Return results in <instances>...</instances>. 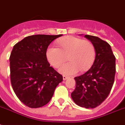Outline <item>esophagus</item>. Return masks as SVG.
Masks as SVG:
<instances>
[{
    "label": "esophagus",
    "instance_id": "1",
    "mask_svg": "<svg viewBox=\"0 0 125 125\" xmlns=\"http://www.w3.org/2000/svg\"><path fill=\"white\" fill-rule=\"evenodd\" d=\"M68 79V77H67V76H65V75H63V79L64 80H66V79Z\"/></svg>",
    "mask_w": 125,
    "mask_h": 125
}]
</instances>
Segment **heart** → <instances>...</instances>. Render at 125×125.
<instances>
[{
    "instance_id": "obj_1",
    "label": "heart",
    "mask_w": 125,
    "mask_h": 125,
    "mask_svg": "<svg viewBox=\"0 0 125 125\" xmlns=\"http://www.w3.org/2000/svg\"><path fill=\"white\" fill-rule=\"evenodd\" d=\"M60 48L50 45L46 51L48 62L55 68L67 60L70 61L61 65L59 72L63 75H72L91 67L96 57V50L92 42L74 36H67L58 41Z\"/></svg>"
}]
</instances>
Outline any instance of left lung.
<instances>
[{"label":"left lung","mask_w":125,"mask_h":125,"mask_svg":"<svg viewBox=\"0 0 125 125\" xmlns=\"http://www.w3.org/2000/svg\"><path fill=\"white\" fill-rule=\"evenodd\" d=\"M84 37L93 44L96 57L87 72L75 77L76 87L71 98L77 105L88 109L100 105L110 93L115 75V57L107 42L92 35Z\"/></svg>","instance_id":"obj_1"}]
</instances>
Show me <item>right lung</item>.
Segmentation results:
<instances>
[{"mask_svg": "<svg viewBox=\"0 0 125 125\" xmlns=\"http://www.w3.org/2000/svg\"><path fill=\"white\" fill-rule=\"evenodd\" d=\"M62 35L28 36L16 43L10 56V80L20 100L31 108L50 102L62 75L50 67L46 51L54 40Z\"/></svg>", "mask_w": 125, "mask_h": 125, "instance_id": "obj_1", "label": "right lung"}]
</instances>
